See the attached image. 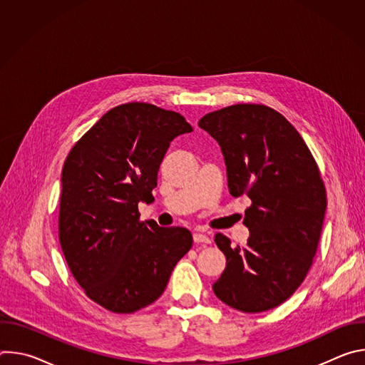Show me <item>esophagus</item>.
Listing matches in <instances>:
<instances>
[{
  "label": "esophagus",
  "instance_id": "1",
  "mask_svg": "<svg viewBox=\"0 0 365 365\" xmlns=\"http://www.w3.org/2000/svg\"><path fill=\"white\" fill-rule=\"evenodd\" d=\"M193 241L196 244H211V238L205 235V234H202V232H195L193 234Z\"/></svg>",
  "mask_w": 365,
  "mask_h": 365
}]
</instances>
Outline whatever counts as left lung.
Returning <instances> with one entry per match:
<instances>
[{"label": "left lung", "instance_id": "left-lung-1", "mask_svg": "<svg viewBox=\"0 0 365 365\" xmlns=\"http://www.w3.org/2000/svg\"><path fill=\"white\" fill-rule=\"evenodd\" d=\"M199 127L221 145L230 193L251 199L247 244L215 234L227 267L214 283L225 304L257 314L282 304L304 280L318 250L327 189L297 130L262 103H237L203 115Z\"/></svg>", "mask_w": 365, "mask_h": 365}]
</instances>
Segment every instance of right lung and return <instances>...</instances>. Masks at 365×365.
Segmentation results:
<instances>
[{"label":"right lung","mask_w":365,"mask_h":365,"mask_svg":"<svg viewBox=\"0 0 365 365\" xmlns=\"http://www.w3.org/2000/svg\"><path fill=\"white\" fill-rule=\"evenodd\" d=\"M193 128L145 102L110 110L72 147L62 170L59 241L85 294L114 314H134L165 292L192 248L182 227L140 221L170 141Z\"/></svg>","instance_id":"add662e5"}]
</instances>
